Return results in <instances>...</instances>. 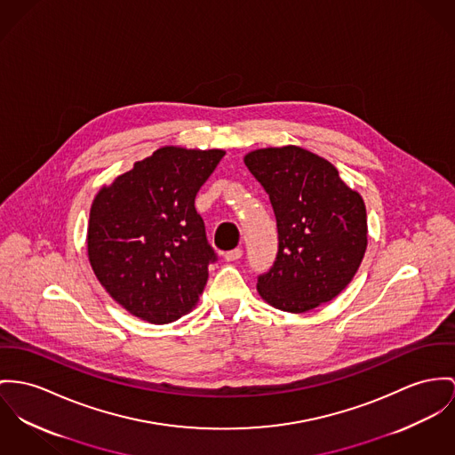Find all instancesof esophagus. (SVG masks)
I'll return each instance as SVG.
<instances>
[{
    "label": "esophagus",
    "mask_w": 455,
    "mask_h": 455,
    "mask_svg": "<svg viewBox=\"0 0 455 455\" xmlns=\"http://www.w3.org/2000/svg\"><path fill=\"white\" fill-rule=\"evenodd\" d=\"M241 258H243V249H241V247H235V249L225 252V259H227V261H237V259H241Z\"/></svg>",
    "instance_id": "1"
}]
</instances>
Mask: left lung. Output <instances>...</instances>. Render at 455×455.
Masks as SVG:
<instances>
[{
    "label": "left lung",
    "instance_id": "1",
    "mask_svg": "<svg viewBox=\"0 0 455 455\" xmlns=\"http://www.w3.org/2000/svg\"><path fill=\"white\" fill-rule=\"evenodd\" d=\"M244 163L267 190L279 232L277 258L258 277L259 296L291 314L334 299L367 249L363 199L329 161L296 145L252 150Z\"/></svg>",
    "mask_w": 455,
    "mask_h": 455
}]
</instances>
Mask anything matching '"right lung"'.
<instances>
[{
  "label": "right lung",
  "instance_id": "1",
  "mask_svg": "<svg viewBox=\"0 0 455 455\" xmlns=\"http://www.w3.org/2000/svg\"><path fill=\"white\" fill-rule=\"evenodd\" d=\"M223 156L220 148L163 147L97 194L90 265L130 314L170 323L199 301L216 252L194 203Z\"/></svg>",
  "mask_w": 455,
  "mask_h": 455
}]
</instances>
